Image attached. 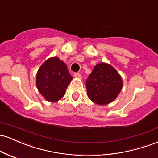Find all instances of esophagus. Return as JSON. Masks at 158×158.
Returning <instances> with one entry per match:
<instances>
[{
  "instance_id": "obj_1",
  "label": "esophagus",
  "mask_w": 158,
  "mask_h": 158,
  "mask_svg": "<svg viewBox=\"0 0 158 158\" xmlns=\"http://www.w3.org/2000/svg\"><path fill=\"white\" fill-rule=\"evenodd\" d=\"M74 77L76 78V79H81L82 78V75L80 73H74Z\"/></svg>"
}]
</instances>
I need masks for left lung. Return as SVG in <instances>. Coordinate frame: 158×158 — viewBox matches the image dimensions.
Returning a JSON list of instances; mask_svg holds the SVG:
<instances>
[{"label": "left lung", "mask_w": 158, "mask_h": 158, "mask_svg": "<svg viewBox=\"0 0 158 158\" xmlns=\"http://www.w3.org/2000/svg\"><path fill=\"white\" fill-rule=\"evenodd\" d=\"M85 84L90 100L102 106L115 100L123 86L120 74L106 63H100L95 66Z\"/></svg>", "instance_id": "obj_1"}]
</instances>
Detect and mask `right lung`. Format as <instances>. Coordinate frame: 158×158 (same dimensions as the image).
<instances>
[{"instance_id": "right-lung-1", "label": "right lung", "mask_w": 158, "mask_h": 158, "mask_svg": "<svg viewBox=\"0 0 158 158\" xmlns=\"http://www.w3.org/2000/svg\"><path fill=\"white\" fill-rule=\"evenodd\" d=\"M73 78L67 65L58 57L48 58L41 65L36 76L39 92L46 100L57 102L65 94Z\"/></svg>"}]
</instances>
